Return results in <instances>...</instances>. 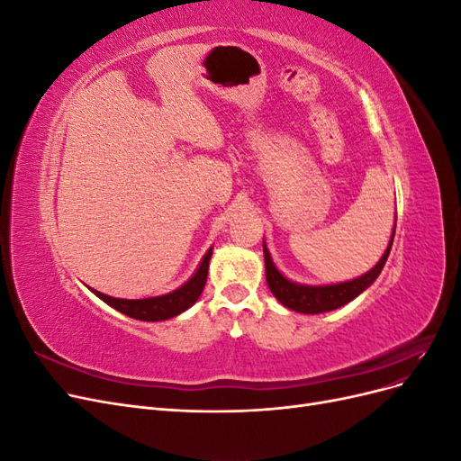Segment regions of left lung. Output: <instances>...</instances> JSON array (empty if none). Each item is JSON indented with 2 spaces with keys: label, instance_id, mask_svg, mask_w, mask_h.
I'll use <instances>...</instances> for the list:
<instances>
[{
  "label": "left lung",
  "instance_id": "1",
  "mask_svg": "<svg viewBox=\"0 0 461 461\" xmlns=\"http://www.w3.org/2000/svg\"><path fill=\"white\" fill-rule=\"evenodd\" d=\"M394 232H396V222L393 234H390V242L384 249L383 258L376 261L373 269L364 273L357 278H352V281H344V283H334V285H300L290 281L288 276H285L281 271L276 269V265L273 263V258L269 254L267 246L263 242V256H265V276H267V285L269 290L273 292V296L281 302L285 308L298 312V313H325L339 310L348 302H352L357 298L361 292L367 290L375 281L376 276L381 275L384 263L388 259L390 248H393L394 242Z\"/></svg>",
  "mask_w": 461,
  "mask_h": 461
}]
</instances>
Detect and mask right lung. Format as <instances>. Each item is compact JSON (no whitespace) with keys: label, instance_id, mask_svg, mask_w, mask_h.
Listing matches in <instances>:
<instances>
[{"label":"right lung","instance_id":"right-lung-1","mask_svg":"<svg viewBox=\"0 0 461 461\" xmlns=\"http://www.w3.org/2000/svg\"><path fill=\"white\" fill-rule=\"evenodd\" d=\"M212 254H213V248H209L207 254L200 261L198 271L194 273L183 286L169 292V294L142 298V300H124V298H113V296L102 294V292H97V290H92V292L97 298L104 300L107 305H111V308L124 313V315H129L132 319H140V321L171 319V317H176L183 312H186L188 308H192V305L198 302L202 290L205 286V281H207L209 259H212Z\"/></svg>","mask_w":461,"mask_h":461}]
</instances>
